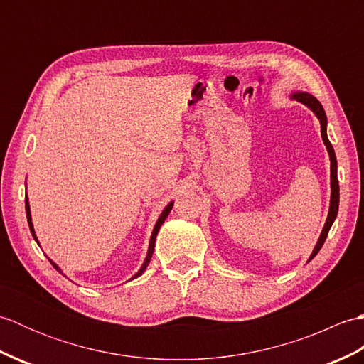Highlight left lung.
Returning a JSON list of instances; mask_svg holds the SVG:
<instances>
[{
  "label": "left lung",
  "instance_id": "obj_1",
  "mask_svg": "<svg viewBox=\"0 0 364 364\" xmlns=\"http://www.w3.org/2000/svg\"><path fill=\"white\" fill-rule=\"evenodd\" d=\"M292 100H297L299 103L305 105L310 107V109L314 112L316 117L319 119L321 122V136H322V141L323 144H326L327 146V151H328V156H330V178H331V197H330V210H328V215H327V220H326V225H323L322 228V233L318 239V244H316L314 250L311 253V257L308 261H311L316 255H318V252L322 249L323 242H326L327 239V235L328 231L331 228V225H333V222L336 219L338 215V206H339V184H338V162H336V156H335V150L333 146H331L328 137H327V115H326V111H323L322 105L319 103L318 98H314L311 94H306V92H294V94L291 95Z\"/></svg>",
  "mask_w": 364,
  "mask_h": 364
}]
</instances>
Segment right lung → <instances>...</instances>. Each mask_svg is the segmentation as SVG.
Segmentation results:
<instances>
[{"mask_svg": "<svg viewBox=\"0 0 364 364\" xmlns=\"http://www.w3.org/2000/svg\"><path fill=\"white\" fill-rule=\"evenodd\" d=\"M25 203H26V218H28V223H29V230H31V233H33V237L36 239V242L38 244V239H37V236H36V231H34V227H33V219H31V210H29V202H28V196H26V198H25ZM172 206H173V202H170L167 206H166V210L161 213V215H159V219H158V222H156V225H154V228H153V233H151V237H150V245H149V253H146V258H145V261H144V264H142V267L139 269V272L131 278V280H134V278H137L139 275H142L144 274V270L146 269V266H149V262H150V259H151V255H153V250H154V241H156V236H158V231H159V228H161V225L162 223H164V220L167 219V215H168V213L172 211ZM51 261V259H50ZM51 264L56 267L60 274H63V270H60L59 267H58V264H54V262L51 261Z\"/></svg>", "mask_w": 364, "mask_h": 364, "instance_id": "1", "label": "right lung"}]
</instances>
